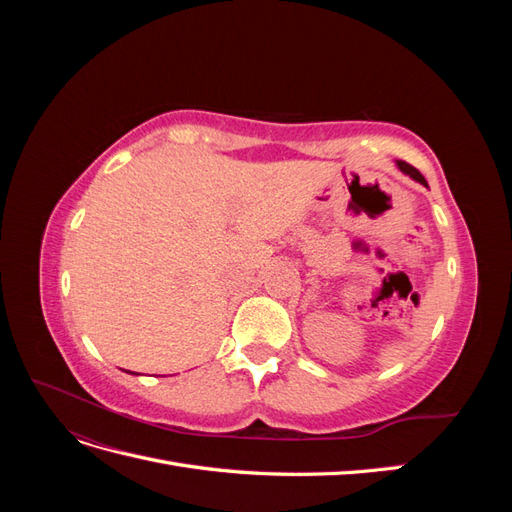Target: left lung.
Returning <instances> with one entry per match:
<instances>
[{"mask_svg": "<svg viewBox=\"0 0 512 512\" xmlns=\"http://www.w3.org/2000/svg\"><path fill=\"white\" fill-rule=\"evenodd\" d=\"M397 166H399L401 170H404V173H406V175H410V177H412L414 181H418V183H423V185H427L425 177H423L421 173H418V170H416V168H414L412 164H408V162H401V160H399V162H397Z\"/></svg>", "mask_w": 512, "mask_h": 512, "instance_id": "8db88e82", "label": "left lung"}]
</instances>
